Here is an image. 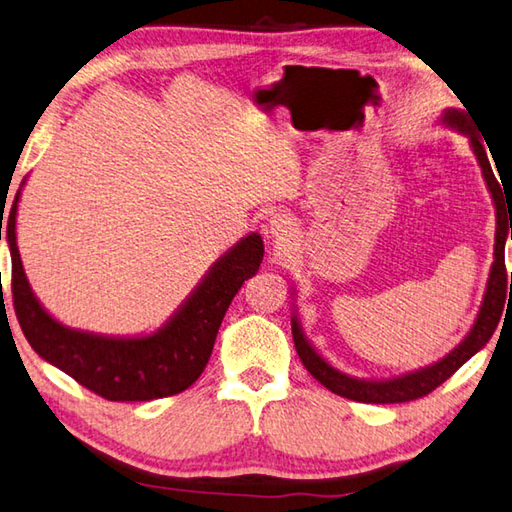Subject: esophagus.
I'll return each mask as SVG.
<instances>
[{
    "mask_svg": "<svg viewBox=\"0 0 512 512\" xmlns=\"http://www.w3.org/2000/svg\"><path fill=\"white\" fill-rule=\"evenodd\" d=\"M268 233L275 239V242H288V239L295 233L293 219L284 213H275L268 222Z\"/></svg>",
    "mask_w": 512,
    "mask_h": 512,
    "instance_id": "esophagus-1",
    "label": "esophagus"
}]
</instances>
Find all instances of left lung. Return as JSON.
<instances>
[{"label": "left lung", "mask_w": 512, "mask_h": 512, "mask_svg": "<svg viewBox=\"0 0 512 512\" xmlns=\"http://www.w3.org/2000/svg\"><path fill=\"white\" fill-rule=\"evenodd\" d=\"M439 124H444L450 130H457L468 137L470 148H473V155L477 159L479 168H482V177L486 182V188L493 199L495 206V217H497V228H495V250H493V264H490V273L486 279L484 297L482 304H479L477 317L473 326H470L468 333L464 335L462 342H459L450 353H446L437 362L408 370L402 375L393 377H382V379H366V377H355L348 375L344 370L335 368L328 362L322 353L310 344L306 337L302 322H299L297 315V304H295V288L293 290V313H290V326H293V342L297 348V355L302 359L306 370L313 375L319 384L333 390L335 395H342L346 399H353V402H364V404H399V402H410V399H419L428 395L430 390H435L439 384H444L446 379L455 373L457 368H462L470 357L477 355L482 350L488 339L493 337L495 328L499 324V317L504 313V299L512 293V273H510V293H508V275H506V262H504V250L508 237L512 239V210L506 199V190L499 186L497 177L493 173V166L488 162L486 146L482 139L475 133L473 124H470L468 115L464 110L457 108H446L442 117H439ZM511 224H507V219Z\"/></svg>", "instance_id": "1"}]
</instances>
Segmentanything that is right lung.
I'll return each instance as SVG.
<instances>
[{
	"mask_svg": "<svg viewBox=\"0 0 512 512\" xmlns=\"http://www.w3.org/2000/svg\"><path fill=\"white\" fill-rule=\"evenodd\" d=\"M24 184L26 179L10 206L4 235L13 262L15 313L35 353L110 402H148L177 395L195 384L213 353L230 302L262 264V235L248 233L215 259L175 313L153 333H93L55 319L28 284L15 230ZM2 219L4 213L0 239Z\"/></svg>",
	"mask_w": 512,
	"mask_h": 512,
	"instance_id": "right-lung-1",
	"label": "right lung"
}]
</instances>
